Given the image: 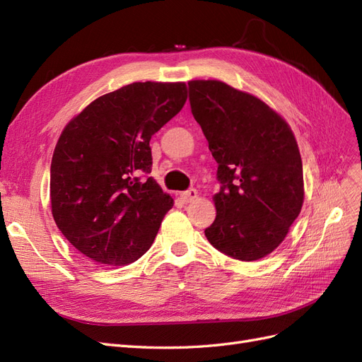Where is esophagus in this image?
Wrapping results in <instances>:
<instances>
[{
  "label": "esophagus",
  "instance_id": "1",
  "mask_svg": "<svg viewBox=\"0 0 362 362\" xmlns=\"http://www.w3.org/2000/svg\"><path fill=\"white\" fill-rule=\"evenodd\" d=\"M196 198H198V190H196V189H189V190H185V192L181 193V199H182L185 204L194 201Z\"/></svg>",
  "mask_w": 362,
  "mask_h": 362
}]
</instances>
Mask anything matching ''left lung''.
<instances>
[{
	"mask_svg": "<svg viewBox=\"0 0 362 362\" xmlns=\"http://www.w3.org/2000/svg\"><path fill=\"white\" fill-rule=\"evenodd\" d=\"M189 101L222 184L206 240L240 261L269 255L303 204L302 158L288 124L254 95L222 81H190Z\"/></svg>",
	"mask_w": 362,
	"mask_h": 362,
	"instance_id": "left-lung-1",
	"label": "left lung"
}]
</instances>
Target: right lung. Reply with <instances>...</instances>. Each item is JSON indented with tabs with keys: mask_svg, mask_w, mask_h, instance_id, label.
Listing matches in <instances>:
<instances>
[{
	"mask_svg": "<svg viewBox=\"0 0 362 362\" xmlns=\"http://www.w3.org/2000/svg\"><path fill=\"white\" fill-rule=\"evenodd\" d=\"M185 100L184 83H133L100 96L63 129L51 161L52 217L87 258L124 266L154 242L173 201L149 177V140Z\"/></svg>",
	"mask_w": 362,
	"mask_h": 362,
	"instance_id": "right-lung-1",
	"label": "right lung"
}]
</instances>
